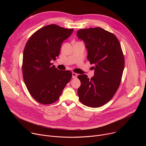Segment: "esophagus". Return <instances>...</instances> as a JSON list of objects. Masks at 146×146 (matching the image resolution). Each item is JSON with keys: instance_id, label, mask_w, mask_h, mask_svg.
I'll return each mask as SVG.
<instances>
[{"instance_id": "obj_1", "label": "esophagus", "mask_w": 146, "mask_h": 146, "mask_svg": "<svg viewBox=\"0 0 146 146\" xmlns=\"http://www.w3.org/2000/svg\"><path fill=\"white\" fill-rule=\"evenodd\" d=\"M77 77V74L74 73V72H73L72 73V78H76Z\"/></svg>"}]
</instances>
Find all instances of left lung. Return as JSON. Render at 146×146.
<instances>
[{
	"instance_id": "left-lung-1",
	"label": "left lung",
	"mask_w": 146,
	"mask_h": 146,
	"mask_svg": "<svg viewBox=\"0 0 146 146\" xmlns=\"http://www.w3.org/2000/svg\"><path fill=\"white\" fill-rule=\"evenodd\" d=\"M77 36L86 44L90 64L95 65L91 79L78 76L79 100L88 107L99 108L112 99L120 85L125 65L121 44L115 35L99 27L79 29Z\"/></svg>"
}]
</instances>
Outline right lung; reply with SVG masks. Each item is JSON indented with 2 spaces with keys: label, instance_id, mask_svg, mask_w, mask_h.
<instances>
[{
  "label": "right lung",
  "instance_id": "obj_1",
  "mask_svg": "<svg viewBox=\"0 0 146 146\" xmlns=\"http://www.w3.org/2000/svg\"><path fill=\"white\" fill-rule=\"evenodd\" d=\"M73 31L51 24L35 32L26 43L22 65L24 81L31 95L42 105L57 101L71 80L70 71L57 69L51 61L58 56L62 42Z\"/></svg>",
  "mask_w": 146,
  "mask_h": 146
}]
</instances>
